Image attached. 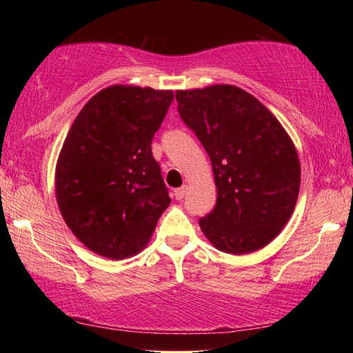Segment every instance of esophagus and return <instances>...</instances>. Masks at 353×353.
Here are the masks:
<instances>
[{
	"label": "esophagus",
	"mask_w": 353,
	"mask_h": 353,
	"mask_svg": "<svg viewBox=\"0 0 353 353\" xmlns=\"http://www.w3.org/2000/svg\"><path fill=\"white\" fill-rule=\"evenodd\" d=\"M187 190H188L187 185H183V187L174 190V196H176V199H177V201H182V199L185 198V194H187Z\"/></svg>",
	"instance_id": "esophagus-1"
}]
</instances>
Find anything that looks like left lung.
I'll return each instance as SVG.
<instances>
[{"instance_id": "left-lung-1", "label": "left lung", "mask_w": 353, "mask_h": 353, "mask_svg": "<svg viewBox=\"0 0 353 353\" xmlns=\"http://www.w3.org/2000/svg\"><path fill=\"white\" fill-rule=\"evenodd\" d=\"M176 101L210 157L218 188L201 230L227 254L265 248L290 221L301 188L291 137L259 99L229 83L177 90Z\"/></svg>"}]
</instances>
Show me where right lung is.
Wrapping results in <instances>:
<instances>
[{
  "mask_svg": "<svg viewBox=\"0 0 353 353\" xmlns=\"http://www.w3.org/2000/svg\"><path fill=\"white\" fill-rule=\"evenodd\" d=\"M174 94L110 85L83 105L56 165V199L74 236L110 260L139 254L170 205L151 141Z\"/></svg>",
  "mask_w": 353,
  "mask_h": 353,
  "instance_id": "right-lung-1",
  "label": "right lung"
}]
</instances>
